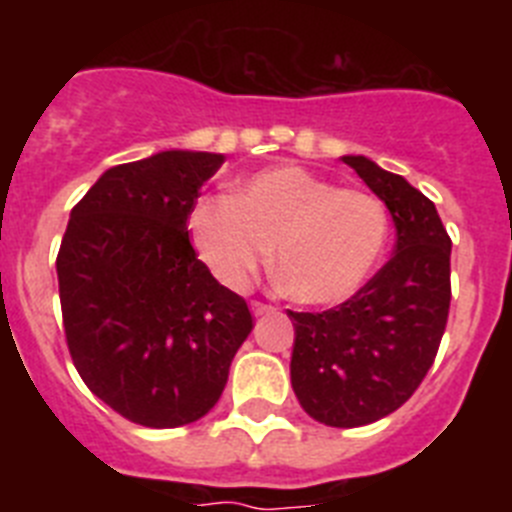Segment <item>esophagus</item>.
Returning a JSON list of instances; mask_svg holds the SVG:
<instances>
[{"mask_svg":"<svg viewBox=\"0 0 512 512\" xmlns=\"http://www.w3.org/2000/svg\"><path fill=\"white\" fill-rule=\"evenodd\" d=\"M251 312L256 315V318H261V315H271V312H274V307L266 305V302H251Z\"/></svg>","mask_w":512,"mask_h":512,"instance_id":"34e87169","label":"esophagus"}]
</instances>
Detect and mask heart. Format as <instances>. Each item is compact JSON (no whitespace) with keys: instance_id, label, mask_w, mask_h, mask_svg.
<instances>
[{"instance_id":"heart-1","label":"heart","mask_w":512,"mask_h":512,"mask_svg":"<svg viewBox=\"0 0 512 512\" xmlns=\"http://www.w3.org/2000/svg\"><path fill=\"white\" fill-rule=\"evenodd\" d=\"M189 238L217 282L243 289L274 246L277 277L302 305H338L372 277L390 238L382 200L336 187L302 166H271L235 194H205L189 210Z\"/></svg>"}]
</instances>
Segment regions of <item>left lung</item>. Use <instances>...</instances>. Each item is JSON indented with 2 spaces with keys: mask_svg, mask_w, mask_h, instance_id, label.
I'll return each mask as SVG.
<instances>
[{
  "mask_svg": "<svg viewBox=\"0 0 512 512\" xmlns=\"http://www.w3.org/2000/svg\"><path fill=\"white\" fill-rule=\"evenodd\" d=\"M387 205L392 259L351 300L292 312V390L302 410L333 428H359L413 397L441 346L451 302V238L423 192L366 156H343Z\"/></svg>",
  "mask_w": 512,
  "mask_h": 512,
  "instance_id": "1",
  "label": "left lung"
}]
</instances>
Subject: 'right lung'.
<instances>
[{
    "label": "right lung",
    "instance_id": "1",
    "mask_svg": "<svg viewBox=\"0 0 512 512\" xmlns=\"http://www.w3.org/2000/svg\"><path fill=\"white\" fill-rule=\"evenodd\" d=\"M223 161L161 151L112 166L63 233L58 295L76 372L146 428L210 413L253 328L246 300L217 282L189 243V210Z\"/></svg>",
    "mask_w": 512,
    "mask_h": 512
}]
</instances>
